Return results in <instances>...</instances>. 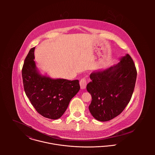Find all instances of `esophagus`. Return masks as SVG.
<instances>
[{
	"instance_id": "1",
	"label": "esophagus",
	"mask_w": 155,
	"mask_h": 155,
	"mask_svg": "<svg viewBox=\"0 0 155 155\" xmlns=\"http://www.w3.org/2000/svg\"><path fill=\"white\" fill-rule=\"evenodd\" d=\"M79 84H80V86H81V88H85L87 87V79L85 77L83 78L82 79H81Z\"/></svg>"
}]
</instances>
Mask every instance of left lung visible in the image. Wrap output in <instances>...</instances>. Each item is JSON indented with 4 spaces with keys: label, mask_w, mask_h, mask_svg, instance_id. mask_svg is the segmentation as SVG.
Segmentation results:
<instances>
[{
    "label": "left lung",
    "mask_w": 155,
    "mask_h": 155,
    "mask_svg": "<svg viewBox=\"0 0 155 155\" xmlns=\"http://www.w3.org/2000/svg\"><path fill=\"white\" fill-rule=\"evenodd\" d=\"M137 69L129 54L116 65L90 74L87 89L92 96L89 110L98 120L108 121L120 114L131 100Z\"/></svg>",
    "instance_id": "obj_1"
}]
</instances>
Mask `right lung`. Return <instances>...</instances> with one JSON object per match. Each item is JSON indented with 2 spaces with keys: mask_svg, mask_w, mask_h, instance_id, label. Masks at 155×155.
<instances>
[{
  "mask_svg": "<svg viewBox=\"0 0 155 155\" xmlns=\"http://www.w3.org/2000/svg\"><path fill=\"white\" fill-rule=\"evenodd\" d=\"M35 48L30 49L22 66L24 91L38 113L45 117L57 119L79 91V81L52 79L39 74L34 61Z\"/></svg>",
  "mask_w": 155,
  "mask_h": 155,
  "instance_id": "right-lung-1",
  "label": "right lung"
}]
</instances>
